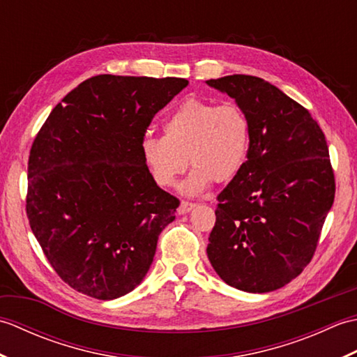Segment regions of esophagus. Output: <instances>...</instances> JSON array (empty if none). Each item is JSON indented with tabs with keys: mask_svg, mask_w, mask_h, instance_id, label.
Listing matches in <instances>:
<instances>
[{
	"mask_svg": "<svg viewBox=\"0 0 357 357\" xmlns=\"http://www.w3.org/2000/svg\"><path fill=\"white\" fill-rule=\"evenodd\" d=\"M195 206H196V204H193V202L183 201V202H181L179 208H178V213H179V215H185V213H188V211H190V210H193Z\"/></svg>",
	"mask_w": 357,
	"mask_h": 357,
	"instance_id": "obj_1",
	"label": "esophagus"
}]
</instances>
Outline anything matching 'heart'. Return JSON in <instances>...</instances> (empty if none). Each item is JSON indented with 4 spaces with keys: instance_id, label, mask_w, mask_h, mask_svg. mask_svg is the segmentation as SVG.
I'll return each instance as SVG.
<instances>
[{
    "instance_id": "b5f03b06",
    "label": "heart",
    "mask_w": 357,
    "mask_h": 357,
    "mask_svg": "<svg viewBox=\"0 0 357 357\" xmlns=\"http://www.w3.org/2000/svg\"><path fill=\"white\" fill-rule=\"evenodd\" d=\"M162 136H146L141 155L151 179L172 187L188 164L193 167L183 185L199 193L211 181L227 183L244 165L252 126L238 104L218 105L190 98L179 104L162 124Z\"/></svg>"
}]
</instances>
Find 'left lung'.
<instances>
[{
	"label": "left lung",
	"mask_w": 357,
	"mask_h": 357,
	"mask_svg": "<svg viewBox=\"0 0 357 357\" xmlns=\"http://www.w3.org/2000/svg\"><path fill=\"white\" fill-rule=\"evenodd\" d=\"M207 84L247 113V161L218 195L207 255L225 284L278 290L299 276L319 244L335 201V172L319 124L270 82L229 75Z\"/></svg>",
	"instance_id": "1"
}]
</instances>
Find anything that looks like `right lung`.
I'll return each mask as SVG.
<instances>
[{"instance_id":"right-lung-1","label":"right lung","mask_w":357,"mask_h":357,"mask_svg":"<svg viewBox=\"0 0 357 357\" xmlns=\"http://www.w3.org/2000/svg\"><path fill=\"white\" fill-rule=\"evenodd\" d=\"M187 84L98 75L67 93L38 132L27 169L29 224L73 290L110 301L147 275L179 199L151 179L141 141Z\"/></svg>"}]
</instances>
